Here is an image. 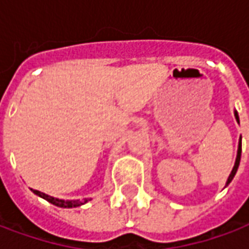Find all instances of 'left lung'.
<instances>
[{"label": "left lung", "mask_w": 249, "mask_h": 249, "mask_svg": "<svg viewBox=\"0 0 249 249\" xmlns=\"http://www.w3.org/2000/svg\"><path fill=\"white\" fill-rule=\"evenodd\" d=\"M235 119L236 121L239 123V114H237V112L235 110ZM240 157H241V137L239 139V146H237V155H236V160H235V165H233V168H232V171H231L230 176H228V178H227V183H225V187L228 185V184L233 180V178H235L236 172H237V168H239V164H240Z\"/></svg>", "instance_id": "left-lung-1"}]
</instances>
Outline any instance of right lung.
Segmentation results:
<instances>
[{
    "mask_svg": "<svg viewBox=\"0 0 249 249\" xmlns=\"http://www.w3.org/2000/svg\"><path fill=\"white\" fill-rule=\"evenodd\" d=\"M32 192L40 196V197L45 198L46 201H49L53 205L56 207H60V208H76V207H80V205H84L88 201H90V198H84V200H64V198H57L53 197V196H49L46 193H42L40 191H36V189H32Z\"/></svg>",
    "mask_w": 249,
    "mask_h": 249,
    "instance_id": "obj_1",
    "label": "right lung"
}]
</instances>
